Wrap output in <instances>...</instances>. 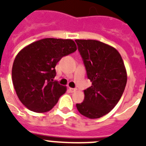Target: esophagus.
<instances>
[{
	"mask_svg": "<svg viewBox=\"0 0 146 146\" xmlns=\"http://www.w3.org/2000/svg\"><path fill=\"white\" fill-rule=\"evenodd\" d=\"M69 90L70 92H74L76 91V89H73V88H69Z\"/></svg>",
	"mask_w": 146,
	"mask_h": 146,
	"instance_id": "1",
	"label": "esophagus"
}]
</instances>
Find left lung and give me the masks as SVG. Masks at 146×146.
Instances as JSON below:
<instances>
[{
    "mask_svg": "<svg viewBox=\"0 0 146 146\" xmlns=\"http://www.w3.org/2000/svg\"><path fill=\"white\" fill-rule=\"evenodd\" d=\"M92 86L76 104L82 115L96 119L109 113L120 101L127 81L124 63L113 47L97 40H75Z\"/></svg>",
    "mask_w": 146,
    "mask_h": 146,
    "instance_id": "left-lung-1",
    "label": "left lung"
}]
</instances>
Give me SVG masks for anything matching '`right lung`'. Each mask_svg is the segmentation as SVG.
Instances as JSON below:
<instances>
[{"label": "right lung", "mask_w": 146, "mask_h": 146, "mask_svg": "<svg viewBox=\"0 0 146 146\" xmlns=\"http://www.w3.org/2000/svg\"><path fill=\"white\" fill-rule=\"evenodd\" d=\"M72 39L47 38L31 43L15 57L12 80L22 104L32 111H49L66 91L54 80L55 66L64 56L76 50Z\"/></svg>", "instance_id": "right-lung-1"}]
</instances>
